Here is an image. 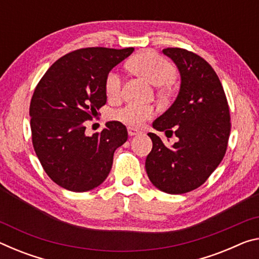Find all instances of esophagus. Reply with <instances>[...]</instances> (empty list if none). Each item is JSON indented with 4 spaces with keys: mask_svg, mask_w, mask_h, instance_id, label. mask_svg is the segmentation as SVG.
<instances>
[{
    "mask_svg": "<svg viewBox=\"0 0 259 259\" xmlns=\"http://www.w3.org/2000/svg\"><path fill=\"white\" fill-rule=\"evenodd\" d=\"M128 134H129V136H137V135L140 134V131H138L137 129H135V128H131V126H129V128H128Z\"/></svg>",
    "mask_w": 259,
    "mask_h": 259,
    "instance_id": "1",
    "label": "esophagus"
}]
</instances>
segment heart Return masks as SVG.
I'll return each mask as SVG.
<instances>
[{"label":"heart","mask_w":259,"mask_h":259,"mask_svg":"<svg viewBox=\"0 0 259 259\" xmlns=\"http://www.w3.org/2000/svg\"><path fill=\"white\" fill-rule=\"evenodd\" d=\"M129 66L135 73L146 78L153 85L159 87L157 95L161 98H166L171 95V88L169 83L174 81L177 72L170 61L162 58L159 55L147 51L135 56L130 60ZM121 88L122 81L119 74L115 71L108 72L104 81V89L107 97L109 99L119 98ZM153 116H154V108L152 106L136 104L125 105L124 107L117 109L113 114L114 120L134 128L143 125Z\"/></svg>","instance_id":"obj_1"}]
</instances>
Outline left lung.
<instances>
[{
    "instance_id": "1",
    "label": "left lung",
    "mask_w": 259,
    "mask_h": 259,
    "mask_svg": "<svg viewBox=\"0 0 259 259\" xmlns=\"http://www.w3.org/2000/svg\"><path fill=\"white\" fill-rule=\"evenodd\" d=\"M163 54L181 72V90L153 126L178 140L169 147L159 136L148 134L153 147L145 166L159 190L183 194L202 185L224 157L231 133L230 107L219 77L207 60L182 48H166Z\"/></svg>"
}]
</instances>
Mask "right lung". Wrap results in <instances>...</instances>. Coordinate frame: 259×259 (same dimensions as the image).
<instances>
[{
	"mask_svg": "<svg viewBox=\"0 0 259 259\" xmlns=\"http://www.w3.org/2000/svg\"><path fill=\"white\" fill-rule=\"evenodd\" d=\"M134 48L93 47L69 52L42 76L29 105L34 151L57 185L72 192L99 186L111 171L114 152L126 142L121 122H107L100 133L85 136V121L106 104L107 73Z\"/></svg>",
	"mask_w": 259,
	"mask_h": 259,
	"instance_id": "right-lung-1",
	"label": "right lung"
}]
</instances>
